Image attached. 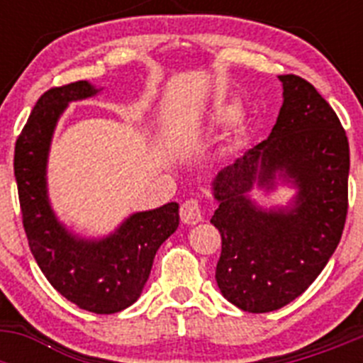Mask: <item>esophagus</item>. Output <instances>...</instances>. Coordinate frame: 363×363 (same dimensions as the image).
I'll use <instances>...</instances> for the list:
<instances>
[{
  "label": "esophagus",
  "instance_id": "1",
  "mask_svg": "<svg viewBox=\"0 0 363 363\" xmlns=\"http://www.w3.org/2000/svg\"><path fill=\"white\" fill-rule=\"evenodd\" d=\"M179 216H182V221L187 223V225H196L198 221H201V218H203L201 203L198 200H194V198L185 200L182 203V209H179Z\"/></svg>",
  "mask_w": 363,
  "mask_h": 363
}]
</instances>
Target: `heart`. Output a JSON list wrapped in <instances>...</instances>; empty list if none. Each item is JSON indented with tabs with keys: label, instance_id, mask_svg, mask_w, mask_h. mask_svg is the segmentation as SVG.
I'll return each mask as SVG.
<instances>
[{
	"label": "heart",
	"instance_id": "1",
	"mask_svg": "<svg viewBox=\"0 0 363 363\" xmlns=\"http://www.w3.org/2000/svg\"><path fill=\"white\" fill-rule=\"evenodd\" d=\"M236 116V108L234 107H225L220 111V118L221 120H233Z\"/></svg>",
	"mask_w": 363,
	"mask_h": 363
}]
</instances>
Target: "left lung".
Masks as SVG:
<instances>
[{
  "mask_svg": "<svg viewBox=\"0 0 363 363\" xmlns=\"http://www.w3.org/2000/svg\"><path fill=\"white\" fill-rule=\"evenodd\" d=\"M278 78L284 104L269 138L214 179L218 287L249 313L280 309L316 280L338 247L349 207V142L336 112L307 79ZM277 170L301 189L289 213L259 211L245 196L255 181L270 188Z\"/></svg>",
  "mask_w": 363,
  "mask_h": 363,
  "instance_id": "obj_1",
  "label": "left lung"
}]
</instances>
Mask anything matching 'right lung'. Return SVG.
Wrapping results in <instances>:
<instances>
[{
  "label": "right lung",
  "mask_w": 363,
  "mask_h": 363,
  "mask_svg": "<svg viewBox=\"0 0 363 363\" xmlns=\"http://www.w3.org/2000/svg\"><path fill=\"white\" fill-rule=\"evenodd\" d=\"M86 82L52 86L40 96L16 140L14 176L30 252L57 293L79 309L112 314L142 294L154 256L179 223L178 203L136 213L101 242H85L65 230L47 200L45 165L56 121L69 101L96 94Z\"/></svg>",
  "instance_id": "obj_1"
}]
</instances>
